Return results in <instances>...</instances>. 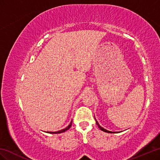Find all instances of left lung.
Wrapping results in <instances>:
<instances>
[{"mask_svg":"<svg viewBox=\"0 0 160 160\" xmlns=\"http://www.w3.org/2000/svg\"><path fill=\"white\" fill-rule=\"evenodd\" d=\"M96 123H97V126H98V127H99V128H100V130H102V131H104V132H110V133H113V132H114V133H115V132H112V131H107V130H106V129H104V128H102V127H101V126H99V124L98 123V122H97V121H96Z\"/></svg>","mask_w":160,"mask_h":160,"instance_id":"1","label":"left lung"}]
</instances>
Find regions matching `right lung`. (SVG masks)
Returning <instances> with one entry per match:
<instances>
[{
    "instance_id": "1",
    "label": "right lung",
    "mask_w": 160,
    "mask_h": 160,
    "mask_svg": "<svg viewBox=\"0 0 160 160\" xmlns=\"http://www.w3.org/2000/svg\"><path fill=\"white\" fill-rule=\"evenodd\" d=\"M71 125H72V121L71 122H70V123L69 124L68 126L66 128H64V129H62V130H61V131H56V132H48V131H47V132H49V133H52V134H57V133H61V132H65V131H66L67 130H68L70 128V126H71Z\"/></svg>"
}]
</instances>
